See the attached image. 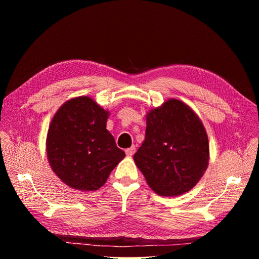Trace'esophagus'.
Listing matches in <instances>:
<instances>
[{"label":"esophagus","instance_id":"obj_1","mask_svg":"<svg viewBox=\"0 0 259 259\" xmlns=\"http://www.w3.org/2000/svg\"><path fill=\"white\" fill-rule=\"evenodd\" d=\"M136 151V148L135 147H131V148H127L126 150H125V153H126L128 156H132L133 154L135 153Z\"/></svg>","mask_w":259,"mask_h":259}]
</instances>
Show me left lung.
I'll return each mask as SVG.
<instances>
[{
  "label": "left lung",
  "instance_id": "left-lung-1",
  "mask_svg": "<svg viewBox=\"0 0 259 259\" xmlns=\"http://www.w3.org/2000/svg\"><path fill=\"white\" fill-rule=\"evenodd\" d=\"M208 155L207 135L197 114L170 99L148 113L145 142L134 161L155 193L174 197L199 182Z\"/></svg>",
  "mask_w": 259,
  "mask_h": 259
}]
</instances>
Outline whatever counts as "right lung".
<instances>
[{"mask_svg": "<svg viewBox=\"0 0 259 259\" xmlns=\"http://www.w3.org/2000/svg\"><path fill=\"white\" fill-rule=\"evenodd\" d=\"M109 113L90 97L62 105L49 128L46 149L53 170L77 190H97L125 156L106 128Z\"/></svg>", "mask_w": 259, "mask_h": 259, "instance_id": "add662e5", "label": "right lung"}]
</instances>
